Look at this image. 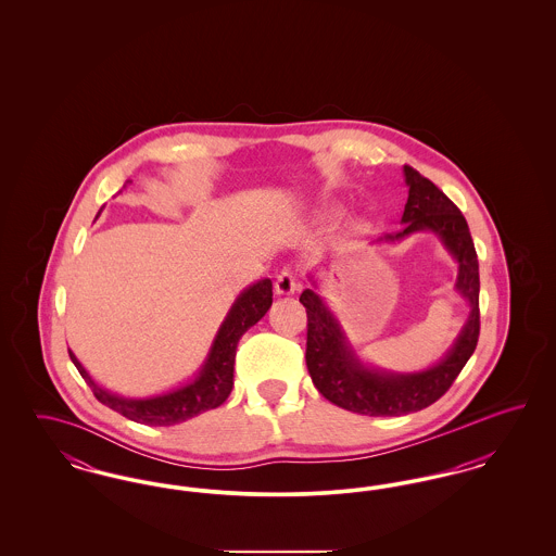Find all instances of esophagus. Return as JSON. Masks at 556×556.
Returning a JSON list of instances; mask_svg holds the SVG:
<instances>
[{
	"instance_id": "34e87169",
	"label": "esophagus",
	"mask_w": 556,
	"mask_h": 556,
	"mask_svg": "<svg viewBox=\"0 0 556 556\" xmlns=\"http://www.w3.org/2000/svg\"><path fill=\"white\" fill-rule=\"evenodd\" d=\"M298 290V279H295V275L291 273L290 268H283L279 275H277V279H275V291L279 293V295H290L293 291Z\"/></svg>"
}]
</instances>
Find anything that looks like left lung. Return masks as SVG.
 I'll list each match as a JSON object with an SVG mask.
<instances>
[{
    "mask_svg": "<svg viewBox=\"0 0 556 556\" xmlns=\"http://www.w3.org/2000/svg\"><path fill=\"white\" fill-rule=\"evenodd\" d=\"M408 200L402 212V229L379 241H397L417 231H431L458 263L456 290L469 302L471 313L448 354L419 372H388L361 363L345 333L315 290H304L306 308V367L313 383L329 402L369 417H400L427 408L444 396L476 352L479 340V263L469 225L448 195L425 179L413 166H404ZM315 283V281H313Z\"/></svg>",
    "mask_w": 556,
    "mask_h": 556,
    "instance_id": "obj_1",
    "label": "left lung"
}]
</instances>
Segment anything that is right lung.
Wrapping results in <instances>:
<instances>
[{
	"mask_svg": "<svg viewBox=\"0 0 556 556\" xmlns=\"http://www.w3.org/2000/svg\"><path fill=\"white\" fill-rule=\"evenodd\" d=\"M129 184V181H127ZM102 212V211H100ZM98 212V216H100ZM96 216V218H98ZM273 304V283L270 279H263L250 288L241 291L238 300L233 302L229 315L223 320L206 363L198 372L193 381L162 396L152 397H123L110 394L100 388L89 372L83 369L77 356L68 350L71 361L80 372V377L91 388L93 396L98 397L108 408L121 413L123 417L131 419L135 424L154 425V427H168V425L184 424L191 417H198L206 410L220 406L233 390V365H236V350L239 338L265 317L266 311Z\"/></svg>",
	"mask_w": 556,
	"mask_h": 556,
	"instance_id": "obj_1",
	"label": "right lung"
}]
</instances>
